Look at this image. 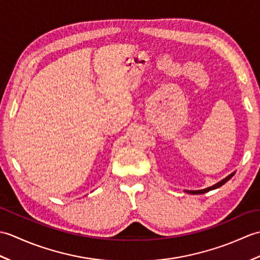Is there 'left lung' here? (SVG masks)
<instances>
[{"label":"left lung","mask_w":260,"mask_h":260,"mask_svg":"<svg viewBox=\"0 0 260 260\" xmlns=\"http://www.w3.org/2000/svg\"><path fill=\"white\" fill-rule=\"evenodd\" d=\"M235 173H236V172H233L231 174H229V175L227 176V178H224L223 180L218 182V183L213 184L212 186L206 187V189H203V190H197V191H193V190H184V192H185V193H190V194H203V193L209 192V191H211V190H215V189H218V187L222 186V185L225 183V182H228L231 178H233V176L235 175Z\"/></svg>","instance_id":"8db88e82"}]
</instances>
